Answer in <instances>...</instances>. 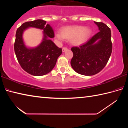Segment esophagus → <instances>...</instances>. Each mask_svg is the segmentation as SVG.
<instances>
[{"mask_svg":"<svg viewBox=\"0 0 128 128\" xmlns=\"http://www.w3.org/2000/svg\"><path fill=\"white\" fill-rule=\"evenodd\" d=\"M67 50H68V48H66V47H63V48H62V52H66Z\"/></svg>","mask_w":128,"mask_h":128,"instance_id":"34e87169","label":"esophagus"}]
</instances>
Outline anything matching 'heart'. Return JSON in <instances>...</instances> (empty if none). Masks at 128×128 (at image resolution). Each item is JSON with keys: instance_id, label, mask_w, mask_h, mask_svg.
<instances>
[{"instance_id": "b5f03b06", "label": "heart", "mask_w": 128, "mask_h": 128, "mask_svg": "<svg viewBox=\"0 0 128 128\" xmlns=\"http://www.w3.org/2000/svg\"><path fill=\"white\" fill-rule=\"evenodd\" d=\"M92 33V30L90 28L74 25L62 28L61 32H56L55 36V38L60 42L66 39L70 40L71 43L74 46H80L89 40Z\"/></svg>"}]
</instances>
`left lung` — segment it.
<instances>
[{"mask_svg":"<svg viewBox=\"0 0 128 128\" xmlns=\"http://www.w3.org/2000/svg\"><path fill=\"white\" fill-rule=\"evenodd\" d=\"M94 23L99 32L85 44L73 47L71 66L75 72L84 76L99 73L107 64L112 53L111 30L103 22Z\"/></svg>","mask_w":128,"mask_h":128,"instance_id":"left-lung-1","label":"left lung"}]
</instances>
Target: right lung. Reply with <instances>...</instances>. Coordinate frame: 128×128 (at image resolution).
<instances>
[{
    "instance_id": "1",
    "label": "right lung",
    "mask_w": 128,
    "mask_h": 128,
    "mask_svg": "<svg viewBox=\"0 0 128 128\" xmlns=\"http://www.w3.org/2000/svg\"><path fill=\"white\" fill-rule=\"evenodd\" d=\"M30 27L43 30L42 41L34 48L26 46L23 39V32ZM54 37L52 28L40 19L26 22L17 29L14 49L17 60L24 70L35 76L45 75L52 70L62 53V49L51 40Z\"/></svg>"
}]
</instances>
